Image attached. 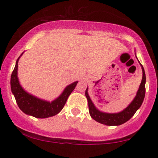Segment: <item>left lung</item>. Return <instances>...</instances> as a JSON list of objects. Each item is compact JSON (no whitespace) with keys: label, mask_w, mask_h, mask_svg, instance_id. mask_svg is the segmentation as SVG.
I'll use <instances>...</instances> for the list:
<instances>
[{"label":"left lung","mask_w":158,"mask_h":158,"mask_svg":"<svg viewBox=\"0 0 158 158\" xmlns=\"http://www.w3.org/2000/svg\"><path fill=\"white\" fill-rule=\"evenodd\" d=\"M140 65L142 68L143 77L139 89L137 90L135 99L122 111L118 112V113H106L97 109L90 99L89 94L88 93V88H87L85 90V97L88 99L90 115L94 120L102 124L106 125V126H113L122 125L133 117L134 114L142 105L145 97V94H146V74H145V70L143 65L141 64Z\"/></svg>","instance_id":"1"}]
</instances>
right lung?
Listing matches in <instances>:
<instances>
[{"mask_svg": "<svg viewBox=\"0 0 158 158\" xmlns=\"http://www.w3.org/2000/svg\"><path fill=\"white\" fill-rule=\"evenodd\" d=\"M23 53H21L16 61L10 80L11 90L15 98L18 106L23 113L36 118H48L56 115L62 110L68 97L75 89L78 81L68 85L61 95L52 102L36 97L23 89L18 78V63Z\"/></svg>", "mask_w": 158, "mask_h": 158, "instance_id": "add662e5", "label": "right lung"}]
</instances>
